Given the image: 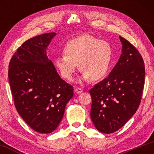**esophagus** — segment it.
Returning <instances> with one entry per match:
<instances>
[{"label":"esophagus","instance_id":"1","mask_svg":"<svg viewBox=\"0 0 154 154\" xmlns=\"http://www.w3.org/2000/svg\"><path fill=\"white\" fill-rule=\"evenodd\" d=\"M75 92H76L77 94H80V93H82L83 92V90L80 88H76L75 89Z\"/></svg>","mask_w":154,"mask_h":154}]
</instances>
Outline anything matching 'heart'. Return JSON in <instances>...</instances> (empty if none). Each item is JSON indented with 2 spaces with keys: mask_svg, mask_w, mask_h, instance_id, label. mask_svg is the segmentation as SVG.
Wrapping results in <instances>:
<instances>
[{
  "mask_svg": "<svg viewBox=\"0 0 154 154\" xmlns=\"http://www.w3.org/2000/svg\"><path fill=\"white\" fill-rule=\"evenodd\" d=\"M62 55L54 60V64L62 78L73 79L78 65L83 80L98 81L105 77L111 66L112 48L107 41L90 35H83L68 41Z\"/></svg>",
  "mask_w": 154,
  "mask_h": 154,
  "instance_id": "heart-1",
  "label": "heart"
}]
</instances>
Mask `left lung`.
Segmentation results:
<instances>
[{"instance_id": "obj_1", "label": "left lung", "mask_w": 154, "mask_h": 154, "mask_svg": "<svg viewBox=\"0 0 154 154\" xmlns=\"http://www.w3.org/2000/svg\"><path fill=\"white\" fill-rule=\"evenodd\" d=\"M122 54L109 77L90 90L91 119L105 134L120 129L139 108L145 83L144 61L136 48L119 36Z\"/></svg>"}]
</instances>
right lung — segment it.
<instances>
[{
	"label": "right lung",
	"mask_w": 154,
	"mask_h": 154,
	"mask_svg": "<svg viewBox=\"0 0 154 154\" xmlns=\"http://www.w3.org/2000/svg\"><path fill=\"white\" fill-rule=\"evenodd\" d=\"M56 32L26 41L9 64L8 76L16 110L32 130L42 134L58 126L73 88L62 79L46 49Z\"/></svg>",
	"instance_id": "1"
}]
</instances>
